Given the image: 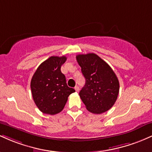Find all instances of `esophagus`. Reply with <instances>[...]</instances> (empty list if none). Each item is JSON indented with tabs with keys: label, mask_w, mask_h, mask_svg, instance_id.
Instances as JSON below:
<instances>
[{
	"label": "esophagus",
	"mask_w": 152,
	"mask_h": 152,
	"mask_svg": "<svg viewBox=\"0 0 152 152\" xmlns=\"http://www.w3.org/2000/svg\"><path fill=\"white\" fill-rule=\"evenodd\" d=\"M75 90H76V91H79V87H78V86H75Z\"/></svg>",
	"instance_id": "obj_1"
}]
</instances>
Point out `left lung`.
Listing matches in <instances>:
<instances>
[{
  "label": "left lung",
  "mask_w": 152,
  "mask_h": 152,
  "mask_svg": "<svg viewBox=\"0 0 152 152\" xmlns=\"http://www.w3.org/2000/svg\"><path fill=\"white\" fill-rule=\"evenodd\" d=\"M76 60L86 79V84L79 92L82 102L93 114L106 112L117 99V76L109 64L95 53L79 54Z\"/></svg>",
  "instance_id": "left-lung-1"
}]
</instances>
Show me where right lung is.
I'll return each instance as SVG.
<instances>
[{"mask_svg": "<svg viewBox=\"0 0 152 152\" xmlns=\"http://www.w3.org/2000/svg\"><path fill=\"white\" fill-rule=\"evenodd\" d=\"M66 56H50L36 69L31 81L33 99L43 114L54 115L64 109L68 97L75 92L67 86L61 67Z\"/></svg>", "mask_w": 152, "mask_h": 152, "instance_id": "add662e5", "label": "right lung"}]
</instances>
